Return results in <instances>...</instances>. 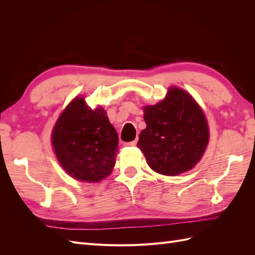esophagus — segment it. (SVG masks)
Returning <instances> with one entry per match:
<instances>
[{"label": "esophagus", "instance_id": "1", "mask_svg": "<svg viewBox=\"0 0 255 255\" xmlns=\"http://www.w3.org/2000/svg\"><path fill=\"white\" fill-rule=\"evenodd\" d=\"M137 144V140H133V141H129V142H126L125 145L126 146H135Z\"/></svg>", "mask_w": 255, "mask_h": 255}]
</instances>
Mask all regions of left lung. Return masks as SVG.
Instances as JSON below:
<instances>
[{
	"label": "left lung",
	"instance_id": "left-lung-1",
	"mask_svg": "<svg viewBox=\"0 0 255 255\" xmlns=\"http://www.w3.org/2000/svg\"><path fill=\"white\" fill-rule=\"evenodd\" d=\"M146 128L137 146L152 170L174 176L201 159L210 130L205 116L188 92L170 87L163 101L143 107Z\"/></svg>",
	"mask_w": 255,
	"mask_h": 255
}]
</instances>
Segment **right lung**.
<instances>
[{"mask_svg": "<svg viewBox=\"0 0 255 255\" xmlns=\"http://www.w3.org/2000/svg\"><path fill=\"white\" fill-rule=\"evenodd\" d=\"M118 134L101 106L91 110L76 97L60 114L52 130L54 152L67 173L82 182H100L116 163Z\"/></svg>", "mask_w": 255, "mask_h": 255, "instance_id": "obj_1", "label": "right lung"}]
</instances>
